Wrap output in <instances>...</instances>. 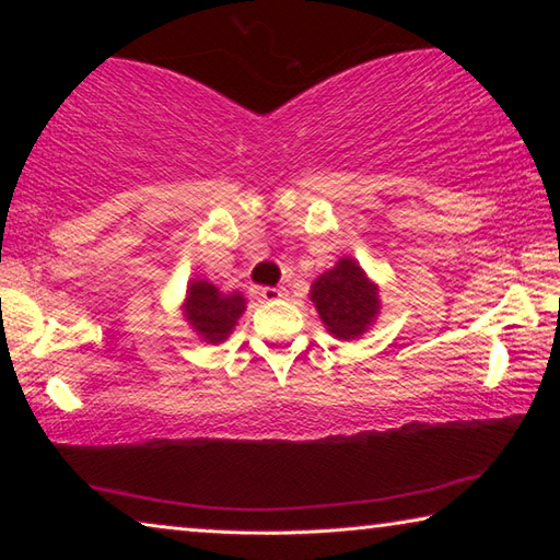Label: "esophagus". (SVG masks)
Returning a JSON list of instances; mask_svg holds the SVG:
<instances>
[{
	"mask_svg": "<svg viewBox=\"0 0 560 560\" xmlns=\"http://www.w3.org/2000/svg\"><path fill=\"white\" fill-rule=\"evenodd\" d=\"M259 296H261L264 301L273 303V301H281V299H287V296H289V291L283 289V287H264V289L259 291Z\"/></svg>",
	"mask_w": 560,
	"mask_h": 560,
	"instance_id": "obj_1",
	"label": "esophagus"
}]
</instances>
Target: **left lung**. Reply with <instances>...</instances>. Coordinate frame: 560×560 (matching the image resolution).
Listing matches in <instances>:
<instances>
[{
  "label": "left lung",
  "mask_w": 560,
  "mask_h": 560,
  "mask_svg": "<svg viewBox=\"0 0 560 560\" xmlns=\"http://www.w3.org/2000/svg\"><path fill=\"white\" fill-rule=\"evenodd\" d=\"M311 301L336 338L353 340L365 334L377 316V287L368 281L353 259H340L311 287Z\"/></svg>",
  "instance_id": "1"
}]
</instances>
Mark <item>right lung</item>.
<instances>
[{
  "mask_svg": "<svg viewBox=\"0 0 560 560\" xmlns=\"http://www.w3.org/2000/svg\"><path fill=\"white\" fill-rule=\"evenodd\" d=\"M244 314L242 293H224L217 291L210 281H192L187 289L185 316L192 328L210 343H220L232 334L236 318Z\"/></svg>",
  "mask_w": 560,
  "mask_h": 560,
  "instance_id": "add662e5",
  "label": "right lung"
}]
</instances>
